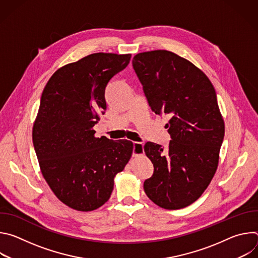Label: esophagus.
<instances>
[{"mask_svg": "<svg viewBox=\"0 0 258 258\" xmlns=\"http://www.w3.org/2000/svg\"><path fill=\"white\" fill-rule=\"evenodd\" d=\"M144 154V145L140 142L134 143V156H139Z\"/></svg>", "mask_w": 258, "mask_h": 258, "instance_id": "obj_1", "label": "esophagus"}]
</instances>
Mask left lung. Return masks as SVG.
Listing matches in <instances>:
<instances>
[{"label": "left lung", "instance_id": "1", "mask_svg": "<svg viewBox=\"0 0 258 258\" xmlns=\"http://www.w3.org/2000/svg\"><path fill=\"white\" fill-rule=\"evenodd\" d=\"M133 66L152 111L168 116L171 137L166 149L152 142L144 146L154 166L145 193L164 209L187 207L207 189L218 166L225 121L215 90L201 69L170 51L139 53Z\"/></svg>", "mask_w": 258, "mask_h": 258}]
</instances>
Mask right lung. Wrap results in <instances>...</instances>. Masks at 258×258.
Segmentation results:
<instances>
[{"label":"right lung","instance_id":"1","mask_svg":"<svg viewBox=\"0 0 258 258\" xmlns=\"http://www.w3.org/2000/svg\"><path fill=\"white\" fill-rule=\"evenodd\" d=\"M132 54L94 53L59 69L47 83L32 127L42 174L66 206L92 211L105 204L134 144L95 137L107 108L105 89Z\"/></svg>","mask_w":258,"mask_h":258}]
</instances>
